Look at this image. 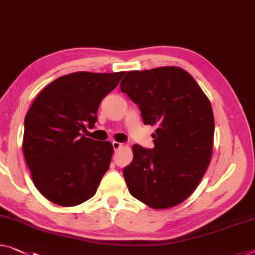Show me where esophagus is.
Listing matches in <instances>:
<instances>
[{
	"instance_id": "34e87169",
	"label": "esophagus",
	"mask_w": 255,
	"mask_h": 255,
	"mask_svg": "<svg viewBox=\"0 0 255 255\" xmlns=\"http://www.w3.org/2000/svg\"><path fill=\"white\" fill-rule=\"evenodd\" d=\"M112 143H113V148H114V150H117V149H119V148L122 147V143L117 142V141H113Z\"/></svg>"
}]
</instances>
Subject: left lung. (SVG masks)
<instances>
[{
    "mask_svg": "<svg viewBox=\"0 0 255 255\" xmlns=\"http://www.w3.org/2000/svg\"><path fill=\"white\" fill-rule=\"evenodd\" d=\"M121 91L156 125L152 149L133 144L123 175L133 197L156 210L181 204L201 182L212 156L214 116L194 77L173 66L131 70Z\"/></svg>",
    "mask_w": 255,
    "mask_h": 255,
    "instance_id": "8db88e82",
    "label": "left lung"
}]
</instances>
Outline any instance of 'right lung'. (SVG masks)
<instances>
[{
	"mask_svg": "<svg viewBox=\"0 0 255 255\" xmlns=\"http://www.w3.org/2000/svg\"><path fill=\"white\" fill-rule=\"evenodd\" d=\"M125 72H77L42 90L25 117L22 150L37 190L60 206L93 197L108 171L114 148L85 136L97 122L101 100Z\"/></svg>",
	"mask_w": 255,
	"mask_h": 255,
	"instance_id": "right-lung-1",
	"label": "right lung"
}]
</instances>
